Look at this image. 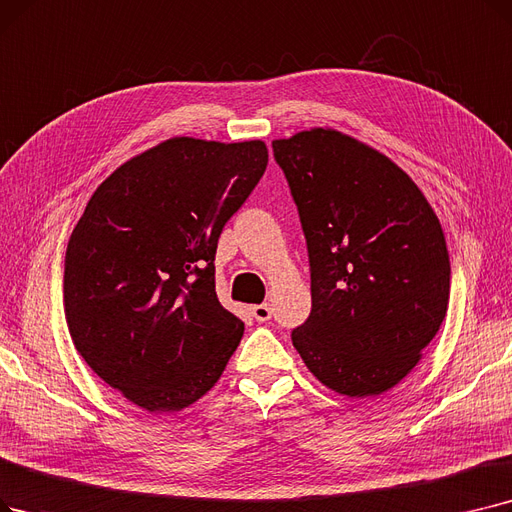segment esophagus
I'll return each mask as SVG.
<instances>
[{
	"label": "esophagus",
	"mask_w": 512,
	"mask_h": 512,
	"mask_svg": "<svg viewBox=\"0 0 512 512\" xmlns=\"http://www.w3.org/2000/svg\"><path fill=\"white\" fill-rule=\"evenodd\" d=\"M251 314L257 322H268L272 318V307L270 303H261V305H253L251 307Z\"/></svg>",
	"instance_id": "obj_1"
}]
</instances>
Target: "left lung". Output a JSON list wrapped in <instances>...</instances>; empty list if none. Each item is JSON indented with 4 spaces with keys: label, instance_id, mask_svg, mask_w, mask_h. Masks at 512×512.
<instances>
[{
    "label": "left lung",
    "instance_id": "obj_1",
    "mask_svg": "<svg viewBox=\"0 0 512 512\" xmlns=\"http://www.w3.org/2000/svg\"><path fill=\"white\" fill-rule=\"evenodd\" d=\"M307 242L311 311L291 332L309 372L381 395L446 318L450 257L427 198L385 154L332 129L272 142Z\"/></svg>",
    "mask_w": 512,
    "mask_h": 512
}]
</instances>
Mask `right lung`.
<instances>
[{
	"mask_svg": "<svg viewBox=\"0 0 512 512\" xmlns=\"http://www.w3.org/2000/svg\"><path fill=\"white\" fill-rule=\"evenodd\" d=\"M268 167L263 142L173 138L98 186L64 257L81 358L148 412H177L224 372L244 324L219 303L221 230Z\"/></svg>",
	"mask_w": 512,
	"mask_h": 512,
	"instance_id": "right-lung-1",
	"label": "right lung"
}]
</instances>
